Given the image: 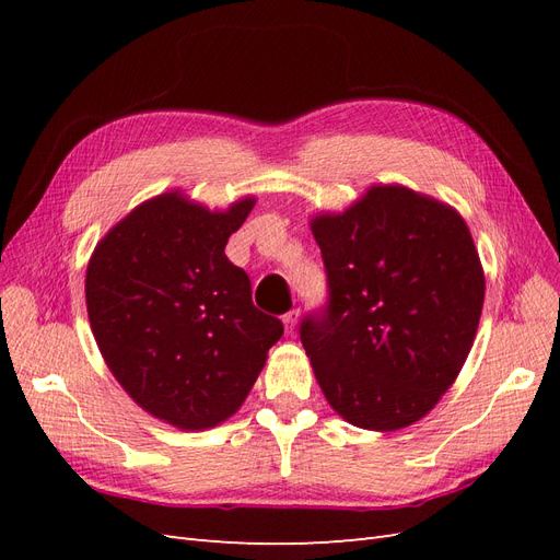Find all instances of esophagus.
Instances as JSON below:
<instances>
[{"label": "esophagus", "mask_w": 560, "mask_h": 560, "mask_svg": "<svg viewBox=\"0 0 560 560\" xmlns=\"http://www.w3.org/2000/svg\"><path fill=\"white\" fill-rule=\"evenodd\" d=\"M282 322H284V329H287V334H292V331H294V327H296V322H299V311L284 313V315H282Z\"/></svg>", "instance_id": "34e87169"}]
</instances>
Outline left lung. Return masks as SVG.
<instances>
[{
	"label": "left lung",
	"instance_id": "1",
	"mask_svg": "<svg viewBox=\"0 0 560 560\" xmlns=\"http://www.w3.org/2000/svg\"><path fill=\"white\" fill-rule=\"evenodd\" d=\"M327 303L299 336L331 409L364 430L420 420L477 336L483 270L463 217L404 186H371L313 219Z\"/></svg>",
	"mask_w": 560,
	"mask_h": 560
}]
</instances>
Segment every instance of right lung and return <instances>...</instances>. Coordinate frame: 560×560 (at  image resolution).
<instances>
[{"mask_svg": "<svg viewBox=\"0 0 560 560\" xmlns=\"http://www.w3.org/2000/svg\"><path fill=\"white\" fill-rule=\"evenodd\" d=\"M254 208L210 212L182 194L142 202L97 243L86 308L114 378L144 411L206 430L238 411L284 327L252 303L224 247Z\"/></svg>", "mask_w": 560, "mask_h": 560, "instance_id": "right-lung-1", "label": "right lung"}]
</instances>
